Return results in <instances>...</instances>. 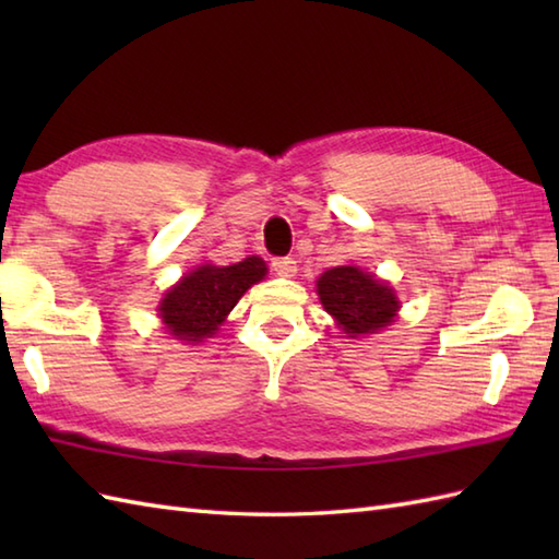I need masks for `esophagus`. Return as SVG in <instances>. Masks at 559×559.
Instances as JSON below:
<instances>
[{"instance_id":"1","label":"esophagus","mask_w":559,"mask_h":559,"mask_svg":"<svg viewBox=\"0 0 559 559\" xmlns=\"http://www.w3.org/2000/svg\"><path fill=\"white\" fill-rule=\"evenodd\" d=\"M271 269L276 271L278 276L290 278V276H295V273H298V261L290 259V257H276L271 261Z\"/></svg>"}]
</instances>
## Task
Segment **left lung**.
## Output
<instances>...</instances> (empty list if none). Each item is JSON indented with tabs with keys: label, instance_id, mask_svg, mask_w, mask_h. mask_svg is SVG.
Here are the masks:
<instances>
[{
	"label": "left lung",
	"instance_id": "1",
	"mask_svg": "<svg viewBox=\"0 0 559 559\" xmlns=\"http://www.w3.org/2000/svg\"><path fill=\"white\" fill-rule=\"evenodd\" d=\"M324 310L336 317L346 334H374L394 322L399 300L386 283L358 266H336L317 281Z\"/></svg>",
	"mask_w": 559,
	"mask_h": 559
}]
</instances>
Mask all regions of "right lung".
<instances>
[{
	"instance_id": "obj_1",
	"label": "right lung",
	"mask_w": 559,
	"mask_h": 559,
	"mask_svg": "<svg viewBox=\"0 0 559 559\" xmlns=\"http://www.w3.org/2000/svg\"><path fill=\"white\" fill-rule=\"evenodd\" d=\"M264 276L266 264L259 257H247L233 266H199L165 293L163 324L175 338L189 343L213 336L247 288Z\"/></svg>"
}]
</instances>
